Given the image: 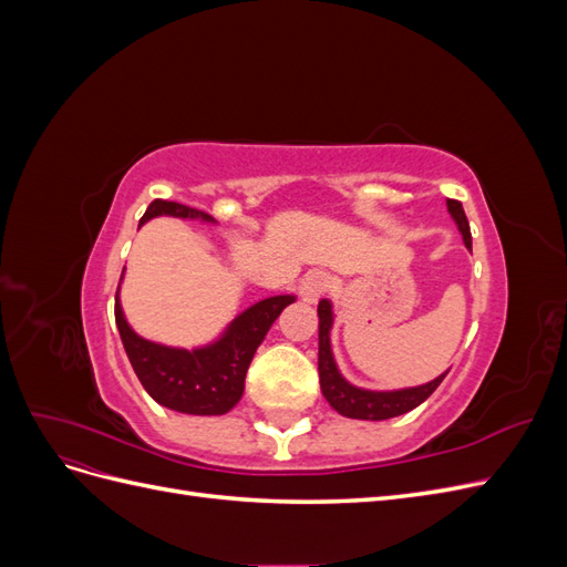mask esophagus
Returning <instances> with one entry per match:
<instances>
[{
	"mask_svg": "<svg viewBox=\"0 0 567 567\" xmlns=\"http://www.w3.org/2000/svg\"><path fill=\"white\" fill-rule=\"evenodd\" d=\"M326 288H329V277H326V274L319 269L307 271L300 279V296L305 302H310V305H315L323 296Z\"/></svg>",
	"mask_w": 567,
	"mask_h": 567,
	"instance_id": "34e87169",
	"label": "esophagus"
}]
</instances>
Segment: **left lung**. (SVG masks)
<instances>
[{"label":"left lung","instance_id":"1","mask_svg":"<svg viewBox=\"0 0 567 567\" xmlns=\"http://www.w3.org/2000/svg\"><path fill=\"white\" fill-rule=\"evenodd\" d=\"M447 213L452 215L454 225L463 238V244L471 250V227L466 213H463V205L458 200L447 198ZM319 383L326 402H329L340 416L359 419V421H385L402 416L406 411L416 409L421 402H425L435 388L442 383L444 375L450 369L440 373L437 379L427 381L423 385H411V388H394V390H371V388H359L350 383L346 375L340 373L333 348H331V329H333V302L329 298H321L319 307Z\"/></svg>","mask_w":567,"mask_h":567}]
</instances>
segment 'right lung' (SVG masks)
<instances>
[{"instance_id": "obj_1", "label": "right lung", "mask_w": 567, "mask_h": 567, "mask_svg": "<svg viewBox=\"0 0 567 567\" xmlns=\"http://www.w3.org/2000/svg\"><path fill=\"white\" fill-rule=\"evenodd\" d=\"M156 217H177L203 221V225H217L210 215L188 208V205L153 200L140 227ZM123 279L125 267L120 274L115 293V323L136 379L142 381L144 390L158 404L192 416H221L238 404L255 350L260 348L271 323L279 319L288 305L296 302L293 293L257 300L244 312H238L217 338L205 342V346L186 350L153 342L132 329L123 312V302H120Z\"/></svg>"}]
</instances>
